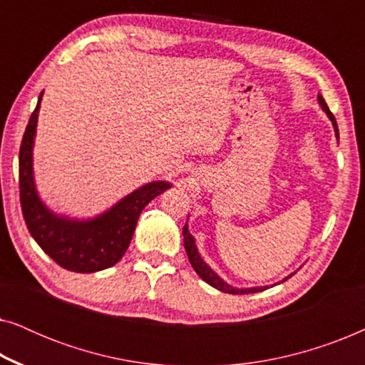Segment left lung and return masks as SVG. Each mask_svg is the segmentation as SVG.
Here are the masks:
<instances>
[{
    "label": "left lung",
    "mask_w": 365,
    "mask_h": 365,
    "mask_svg": "<svg viewBox=\"0 0 365 365\" xmlns=\"http://www.w3.org/2000/svg\"><path fill=\"white\" fill-rule=\"evenodd\" d=\"M317 101H319V106L324 113L327 114V118L331 119L332 126H334V133H336V138L339 139V129H337V123H336V118H334V114L331 113V109L327 108L326 101H324V98L321 94H317ZM189 219V217H187ZM182 236H184V247H186V252H187V257H189V262H191V266L194 267V271L197 272V276L202 279L204 282H207L209 286H212L214 289H217V291L221 292H226V294H254V292H261V291H266L269 289V286H256V287H236V286H231V284H227L224 279L219 276V274L214 271V269L209 266V264L204 261L201 257V254L197 251V246H196V239L189 231V226L187 222L184 224L182 227ZM294 274V272H292ZM292 274H289L287 277H284L281 282L287 281L289 277L292 276ZM277 282V284H281ZM272 286H276V284H272ZM271 286V287H272Z\"/></svg>",
    "instance_id": "obj_1"
}]
</instances>
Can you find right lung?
<instances>
[{
  "label": "right lung",
  "mask_w": 365,
  "mask_h": 365,
  "mask_svg": "<svg viewBox=\"0 0 365 365\" xmlns=\"http://www.w3.org/2000/svg\"><path fill=\"white\" fill-rule=\"evenodd\" d=\"M43 93L29 118L19 149V194L24 221L38 246L61 267L83 274L103 271L124 256L143 209L173 184L169 181L144 184L93 217L78 219L54 212L39 197L33 168Z\"/></svg>",
  "instance_id": "add662e5"
}]
</instances>
